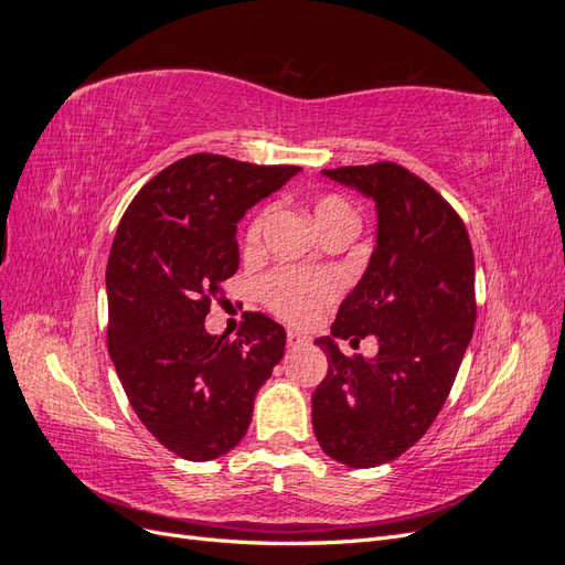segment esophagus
<instances>
[{
	"label": "esophagus",
	"instance_id": "esophagus-1",
	"mask_svg": "<svg viewBox=\"0 0 565 565\" xmlns=\"http://www.w3.org/2000/svg\"><path fill=\"white\" fill-rule=\"evenodd\" d=\"M306 344H309V337H303L301 332H295V330L287 332V347L289 349H301Z\"/></svg>",
	"mask_w": 565,
	"mask_h": 565
}]
</instances>
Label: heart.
I'll return each instance as SVG.
<instances>
[{
	"instance_id": "b5f03b06",
	"label": "heart",
	"mask_w": 565,
	"mask_h": 565,
	"mask_svg": "<svg viewBox=\"0 0 565 565\" xmlns=\"http://www.w3.org/2000/svg\"><path fill=\"white\" fill-rule=\"evenodd\" d=\"M313 216L318 228L324 233L337 224L355 221L351 204L339 195H322L313 204ZM268 214L262 212L252 218L245 233V247L256 249L262 243V233L266 226ZM339 292V280L332 273H301L295 268H280L262 282V295L266 303L278 316L306 322L311 320L324 303H330Z\"/></svg>"
}]
</instances>
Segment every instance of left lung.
<instances>
[{"instance_id":"1","label":"left lung","mask_w":565,"mask_h":565,"mask_svg":"<svg viewBox=\"0 0 565 565\" xmlns=\"http://www.w3.org/2000/svg\"><path fill=\"white\" fill-rule=\"evenodd\" d=\"M322 177L374 200L377 245L332 334L316 339L328 374L311 398L313 431L324 455L370 469L413 448L448 398L476 322L473 252L465 221L401 164ZM367 333L381 344L372 359H349L333 341Z\"/></svg>"}]
</instances>
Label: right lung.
<instances>
[{
	"instance_id": "add662e5",
	"label": "right lung",
	"mask_w": 565,
	"mask_h": 565,
	"mask_svg": "<svg viewBox=\"0 0 565 565\" xmlns=\"http://www.w3.org/2000/svg\"><path fill=\"white\" fill-rule=\"evenodd\" d=\"M299 172L198 152L152 177L119 221L108 351L136 417L183 459L210 461L243 440L285 353V328L264 313H247L233 341L204 318L241 266L237 221Z\"/></svg>"
}]
</instances>
